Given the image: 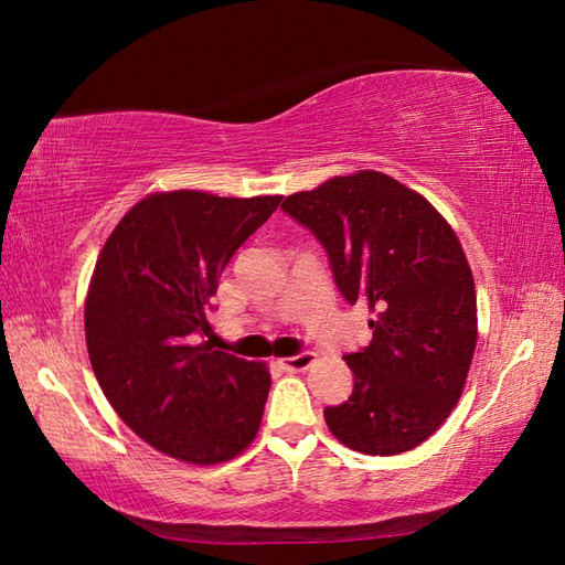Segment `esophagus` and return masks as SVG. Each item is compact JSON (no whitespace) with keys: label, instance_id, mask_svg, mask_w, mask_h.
<instances>
[{"label":"esophagus","instance_id":"34e87169","mask_svg":"<svg viewBox=\"0 0 565 565\" xmlns=\"http://www.w3.org/2000/svg\"><path fill=\"white\" fill-rule=\"evenodd\" d=\"M313 362H316V354H313V352H301V354L279 359V366H281L284 371H303V369H308Z\"/></svg>","mask_w":565,"mask_h":565}]
</instances>
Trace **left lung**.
<instances>
[{
  "label": "left lung",
  "mask_w": 565,
  "mask_h": 565,
  "mask_svg": "<svg viewBox=\"0 0 565 565\" xmlns=\"http://www.w3.org/2000/svg\"><path fill=\"white\" fill-rule=\"evenodd\" d=\"M281 209L326 247L347 303H366L374 338L344 362L352 395L326 407L344 447L371 456L415 449L461 398L476 352V286L459 237L431 203L362 170L286 196Z\"/></svg>",
  "instance_id": "8db88e82"
}]
</instances>
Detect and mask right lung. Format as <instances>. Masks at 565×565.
Segmentation results:
<instances>
[{"instance_id":"1","label":"right lung","mask_w":565,"mask_h":565,"mask_svg":"<svg viewBox=\"0 0 565 565\" xmlns=\"http://www.w3.org/2000/svg\"><path fill=\"white\" fill-rule=\"evenodd\" d=\"M281 196L162 191L138 201L106 239L84 306L99 386L118 417L179 461H231L257 437L271 376L213 350L206 313L237 247Z\"/></svg>"}]
</instances>
